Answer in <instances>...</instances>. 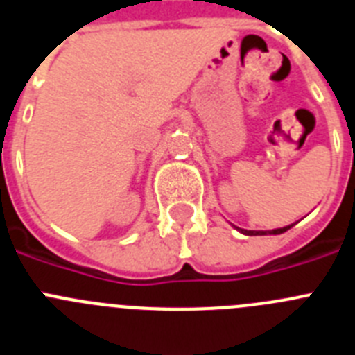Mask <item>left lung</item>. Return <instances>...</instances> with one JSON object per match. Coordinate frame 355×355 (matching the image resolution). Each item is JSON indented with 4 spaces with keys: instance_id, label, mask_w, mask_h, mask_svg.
<instances>
[{
    "instance_id": "left-lung-1",
    "label": "left lung",
    "mask_w": 355,
    "mask_h": 355,
    "mask_svg": "<svg viewBox=\"0 0 355 355\" xmlns=\"http://www.w3.org/2000/svg\"><path fill=\"white\" fill-rule=\"evenodd\" d=\"M293 225V224H291ZM291 225H286V227H279V229H272V231H247V229H240L236 227L240 233L247 234V236H263V234H281V233H286L288 229L291 227Z\"/></svg>"
}]
</instances>
